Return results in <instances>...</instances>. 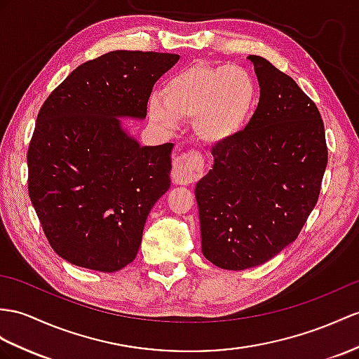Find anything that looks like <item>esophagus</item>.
Returning <instances> with one entry per match:
<instances>
[{
    "label": "esophagus",
    "instance_id": "34e87169",
    "mask_svg": "<svg viewBox=\"0 0 359 359\" xmlns=\"http://www.w3.org/2000/svg\"><path fill=\"white\" fill-rule=\"evenodd\" d=\"M204 175V160L203 155L196 151L180 155L173 163L172 180L175 184L189 186L198 181Z\"/></svg>",
    "mask_w": 359,
    "mask_h": 359
}]
</instances>
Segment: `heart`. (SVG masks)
Returning <instances> with one entry per match:
<instances>
[{"mask_svg":"<svg viewBox=\"0 0 359 359\" xmlns=\"http://www.w3.org/2000/svg\"><path fill=\"white\" fill-rule=\"evenodd\" d=\"M256 97V82L245 68L196 65L170 77L163 95H152L149 114L165 128L177 126V118H195L199 138L217 144L242 133Z\"/></svg>","mask_w":359,"mask_h":359,"instance_id":"obj_1","label":"heart"}]
</instances>
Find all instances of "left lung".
Segmentation results:
<instances>
[{"label": "left lung", "instance_id": "obj_1", "mask_svg": "<svg viewBox=\"0 0 359 359\" xmlns=\"http://www.w3.org/2000/svg\"><path fill=\"white\" fill-rule=\"evenodd\" d=\"M248 59L257 108L239 135L213 147V168L195 189L203 255L231 271L265 264L297 239L327 165L316 103L266 59Z\"/></svg>", "mask_w": 359, "mask_h": 359}]
</instances>
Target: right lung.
Masks as SVG:
<instances>
[{"label": "right lung", "instance_id": "obj_1", "mask_svg": "<svg viewBox=\"0 0 359 359\" xmlns=\"http://www.w3.org/2000/svg\"><path fill=\"white\" fill-rule=\"evenodd\" d=\"M180 56L116 50L79 65L43 102L30 140L29 195L56 255L102 273L137 256L151 208L170 187L172 143L140 146L155 82Z\"/></svg>", "mask_w": 359, "mask_h": 359}]
</instances>
